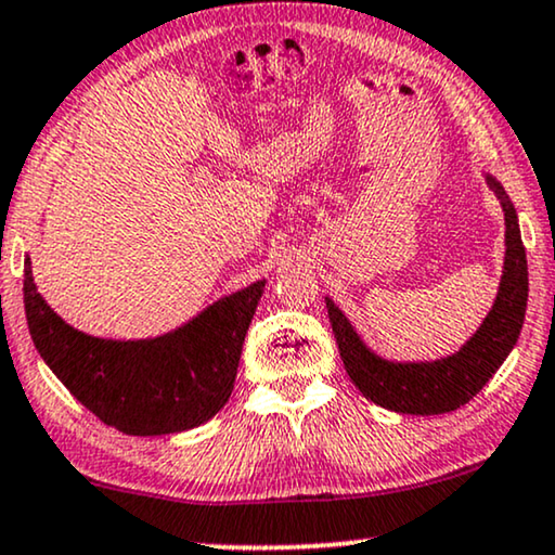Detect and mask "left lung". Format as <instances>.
I'll use <instances>...</instances> for the list:
<instances>
[{
    "instance_id": "1",
    "label": "left lung",
    "mask_w": 555,
    "mask_h": 555,
    "mask_svg": "<svg viewBox=\"0 0 555 555\" xmlns=\"http://www.w3.org/2000/svg\"><path fill=\"white\" fill-rule=\"evenodd\" d=\"M485 180L505 212V266L492 309L460 350L421 363L386 360L360 339L335 301L324 299L347 375L367 401L383 409L411 416L456 411L485 388L518 343L528 307V258L520 238L518 212L492 175H485Z\"/></svg>"
}]
</instances>
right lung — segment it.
<instances>
[{
	"mask_svg": "<svg viewBox=\"0 0 555 555\" xmlns=\"http://www.w3.org/2000/svg\"><path fill=\"white\" fill-rule=\"evenodd\" d=\"M263 286L266 279L212 301L167 335L103 339L48 307L25 258V314L37 352L88 411L131 437L188 431L223 409Z\"/></svg>",
	"mask_w": 555,
	"mask_h": 555,
	"instance_id": "obj_1",
	"label": "right lung"
}]
</instances>
